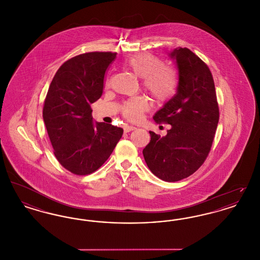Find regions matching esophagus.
Masks as SVG:
<instances>
[{
  "label": "esophagus",
  "instance_id": "34e87169",
  "mask_svg": "<svg viewBox=\"0 0 260 260\" xmlns=\"http://www.w3.org/2000/svg\"><path fill=\"white\" fill-rule=\"evenodd\" d=\"M136 128V126H134V125H128V124H126V125H124V131L125 133H129V132H132V131H135Z\"/></svg>",
  "mask_w": 260,
  "mask_h": 260
}]
</instances>
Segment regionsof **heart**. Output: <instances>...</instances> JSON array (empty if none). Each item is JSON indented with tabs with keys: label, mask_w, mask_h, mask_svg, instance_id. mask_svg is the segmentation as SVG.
<instances>
[{
	"label": "heart",
	"mask_w": 260,
	"mask_h": 260,
	"mask_svg": "<svg viewBox=\"0 0 260 260\" xmlns=\"http://www.w3.org/2000/svg\"><path fill=\"white\" fill-rule=\"evenodd\" d=\"M125 66L136 76L142 78V84L149 93L158 102L171 99L177 87V74L173 67L162 65L159 57L149 52H140L131 56ZM147 99L134 98L123 106L124 115L132 121H137L148 109Z\"/></svg>",
	"instance_id": "heart-1"
}]
</instances>
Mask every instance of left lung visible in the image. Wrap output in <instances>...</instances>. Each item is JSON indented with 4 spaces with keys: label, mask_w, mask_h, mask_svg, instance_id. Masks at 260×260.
Here are the masks:
<instances>
[{
    "label": "left lung",
    "mask_w": 260,
    "mask_h": 260,
    "mask_svg": "<svg viewBox=\"0 0 260 260\" xmlns=\"http://www.w3.org/2000/svg\"><path fill=\"white\" fill-rule=\"evenodd\" d=\"M178 70L176 93L153 119L171 124L167 136L149 132L143 149L150 171L161 180L174 182L195 173L207 159L219 120L212 75L193 51L176 48L170 53Z\"/></svg>",
    "instance_id": "obj_1"
}]
</instances>
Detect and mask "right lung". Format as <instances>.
<instances>
[{"label":"right lung","instance_id":"right-lung-1","mask_svg":"<svg viewBox=\"0 0 260 260\" xmlns=\"http://www.w3.org/2000/svg\"><path fill=\"white\" fill-rule=\"evenodd\" d=\"M116 52H87L64 62L54 75L43 119L54 156L78 175L95 172L110 157L124 129L93 122L90 104L100 99Z\"/></svg>","mask_w":260,"mask_h":260}]
</instances>
